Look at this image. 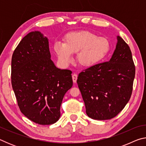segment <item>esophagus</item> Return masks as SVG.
<instances>
[{
	"label": "esophagus",
	"mask_w": 146,
	"mask_h": 146,
	"mask_svg": "<svg viewBox=\"0 0 146 146\" xmlns=\"http://www.w3.org/2000/svg\"><path fill=\"white\" fill-rule=\"evenodd\" d=\"M72 78H73V81L74 83L76 82V80H77V75L75 73H74L73 75H72Z\"/></svg>",
	"instance_id": "34e87169"
}]
</instances>
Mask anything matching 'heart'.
I'll return each mask as SVG.
<instances>
[{
  "label": "heart",
  "instance_id": "1",
  "mask_svg": "<svg viewBox=\"0 0 146 146\" xmlns=\"http://www.w3.org/2000/svg\"><path fill=\"white\" fill-rule=\"evenodd\" d=\"M54 50L62 62L67 64L76 53V60L80 65L90 67L97 64L107 55L110 44L107 39L98 37L88 31H79L68 33L64 43L56 42Z\"/></svg>",
  "mask_w": 146,
  "mask_h": 146
}]
</instances>
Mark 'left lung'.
I'll return each mask as SVG.
<instances>
[{"label":"left lung","instance_id":"left-lung-1","mask_svg":"<svg viewBox=\"0 0 146 146\" xmlns=\"http://www.w3.org/2000/svg\"><path fill=\"white\" fill-rule=\"evenodd\" d=\"M135 66L129 46L119 36L108 62L79 73L76 80L86 114L94 120H109L122 111L131 98Z\"/></svg>","mask_w":146,"mask_h":146}]
</instances>
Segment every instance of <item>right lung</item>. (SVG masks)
Listing matches in <instances>:
<instances>
[{
	"instance_id": "right-lung-1",
	"label": "right lung",
	"mask_w": 146,
	"mask_h": 146,
	"mask_svg": "<svg viewBox=\"0 0 146 146\" xmlns=\"http://www.w3.org/2000/svg\"><path fill=\"white\" fill-rule=\"evenodd\" d=\"M71 73L51 60L48 38L40 31L28 33L11 58V84L21 111L38 124L55 123L64 96L73 86Z\"/></svg>"
}]
</instances>
